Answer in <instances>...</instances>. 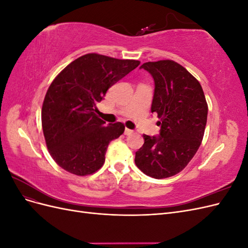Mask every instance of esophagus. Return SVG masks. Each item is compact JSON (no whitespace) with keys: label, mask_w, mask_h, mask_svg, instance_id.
Returning a JSON list of instances; mask_svg holds the SVG:
<instances>
[{"label":"esophagus","mask_w":248,"mask_h":248,"mask_svg":"<svg viewBox=\"0 0 248 248\" xmlns=\"http://www.w3.org/2000/svg\"><path fill=\"white\" fill-rule=\"evenodd\" d=\"M124 133H125V136H130V134H132V133H133V130L128 129V128H125Z\"/></svg>","instance_id":"1"}]
</instances>
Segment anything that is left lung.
<instances>
[{
    "instance_id": "left-lung-1",
    "label": "left lung",
    "mask_w": 248,
    "mask_h": 248,
    "mask_svg": "<svg viewBox=\"0 0 248 248\" xmlns=\"http://www.w3.org/2000/svg\"><path fill=\"white\" fill-rule=\"evenodd\" d=\"M140 68L154 80L151 111L160 119V132L142 136L145 142L134 161L147 176L169 178L196 155L204 137L208 106L200 82L180 64L162 60L144 63Z\"/></svg>"
}]
</instances>
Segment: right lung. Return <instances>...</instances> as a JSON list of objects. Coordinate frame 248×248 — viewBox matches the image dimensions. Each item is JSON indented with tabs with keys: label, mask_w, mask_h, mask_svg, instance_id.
<instances>
[{
	"label": "right lung",
	"mask_w": 248,
	"mask_h": 248,
	"mask_svg": "<svg viewBox=\"0 0 248 248\" xmlns=\"http://www.w3.org/2000/svg\"><path fill=\"white\" fill-rule=\"evenodd\" d=\"M139 65L136 60L88 54L74 60L51 82L41 110L42 129L51 157L62 169L86 176L103 166L109 141L125 127L120 122L106 124L95 114L96 104Z\"/></svg>",
	"instance_id": "1"
}]
</instances>
